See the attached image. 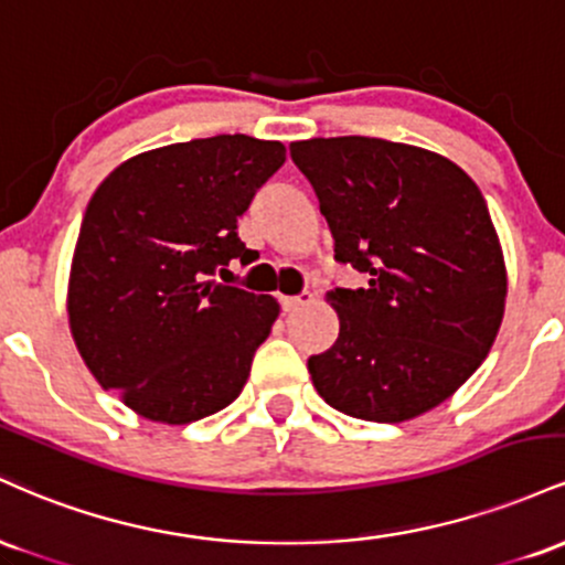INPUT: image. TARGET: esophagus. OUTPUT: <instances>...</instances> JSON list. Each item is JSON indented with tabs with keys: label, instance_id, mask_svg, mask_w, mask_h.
<instances>
[{
	"label": "esophagus",
	"instance_id": "34e87169",
	"mask_svg": "<svg viewBox=\"0 0 565 565\" xmlns=\"http://www.w3.org/2000/svg\"><path fill=\"white\" fill-rule=\"evenodd\" d=\"M313 302V295L310 291H300V295H281V308L284 313H295V310H300L302 305H310Z\"/></svg>",
	"mask_w": 565,
	"mask_h": 565
}]
</instances>
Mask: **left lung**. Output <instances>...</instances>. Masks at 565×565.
Returning a JSON list of instances; mask_svg holds the SVG:
<instances>
[{
    "label": "left lung",
    "mask_w": 565,
    "mask_h": 565,
    "mask_svg": "<svg viewBox=\"0 0 565 565\" xmlns=\"http://www.w3.org/2000/svg\"><path fill=\"white\" fill-rule=\"evenodd\" d=\"M334 236V257L369 287L327 295L340 337L310 355L316 391L337 412L404 423L446 401L483 364L508 297L489 206L449 159L380 138L289 146Z\"/></svg>",
    "instance_id": "8db88e82"
}]
</instances>
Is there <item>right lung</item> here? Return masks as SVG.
<instances>
[{
    "label": "right lung",
    "mask_w": 565,
    "mask_h": 565,
    "mask_svg": "<svg viewBox=\"0 0 565 565\" xmlns=\"http://www.w3.org/2000/svg\"><path fill=\"white\" fill-rule=\"evenodd\" d=\"M284 159L281 142L249 135L172 142L127 159L89 199L71 334L95 380L140 417L196 423L246 385L278 302L210 276L252 263L236 223Z\"/></svg>",
    "instance_id": "add662e5"
}]
</instances>
